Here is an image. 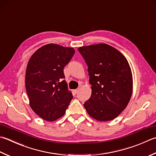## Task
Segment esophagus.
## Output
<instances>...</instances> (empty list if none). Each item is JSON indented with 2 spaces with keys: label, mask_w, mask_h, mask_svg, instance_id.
Masks as SVG:
<instances>
[{
  "label": "esophagus",
  "mask_w": 156,
  "mask_h": 156,
  "mask_svg": "<svg viewBox=\"0 0 156 156\" xmlns=\"http://www.w3.org/2000/svg\"><path fill=\"white\" fill-rule=\"evenodd\" d=\"M74 92L76 94V93H78V89H76V90H74Z\"/></svg>",
  "instance_id": "1"
}]
</instances>
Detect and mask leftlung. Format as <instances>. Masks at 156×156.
<instances>
[{
    "label": "left lung",
    "mask_w": 156,
    "mask_h": 156,
    "mask_svg": "<svg viewBox=\"0 0 156 156\" xmlns=\"http://www.w3.org/2000/svg\"><path fill=\"white\" fill-rule=\"evenodd\" d=\"M88 66L92 94L84 106L99 121L116 118L133 93V76L126 58L115 48L98 44L78 48Z\"/></svg>",
    "instance_id": "8db88e82"
}]
</instances>
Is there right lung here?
<instances>
[{
	"label": "right lung",
	"instance_id": "obj_1",
	"mask_svg": "<svg viewBox=\"0 0 156 156\" xmlns=\"http://www.w3.org/2000/svg\"><path fill=\"white\" fill-rule=\"evenodd\" d=\"M74 53L73 48L48 44L38 48L27 63L26 89L30 105L45 120L63 116L73 98L63 80V69Z\"/></svg>",
	"mask_w": 156,
	"mask_h": 156
}]
</instances>
